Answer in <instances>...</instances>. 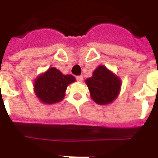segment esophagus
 Segmentation results:
<instances>
[{
	"label": "esophagus",
	"mask_w": 158,
	"mask_h": 158,
	"mask_svg": "<svg viewBox=\"0 0 158 158\" xmlns=\"http://www.w3.org/2000/svg\"><path fill=\"white\" fill-rule=\"evenodd\" d=\"M82 79H83V77H82V76H76V80H77L78 82H82Z\"/></svg>",
	"instance_id": "obj_1"
}]
</instances>
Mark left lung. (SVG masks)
<instances>
[{"label": "left lung", "instance_id": "obj_1", "mask_svg": "<svg viewBox=\"0 0 158 158\" xmlns=\"http://www.w3.org/2000/svg\"><path fill=\"white\" fill-rule=\"evenodd\" d=\"M90 97L98 105H108L117 98L121 81L105 66H98L86 81Z\"/></svg>", "mask_w": 158, "mask_h": 158}]
</instances>
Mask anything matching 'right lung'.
<instances>
[{
    "mask_svg": "<svg viewBox=\"0 0 158 158\" xmlns=\"http://www.w3.org/2000/svg\"><path fill=\"white\" fill-rule=\"evenodd\" d=\"M76 82L71 75H63L55 68H50L37 77L34 82V92L43 104L52 105L64 98L68 85Z\"/></svg>",
    "mask_w": 158,
    "mask_h": 158,
    "instance_id": "obj_1",
    "label": "right lung"
}]
</instances>
